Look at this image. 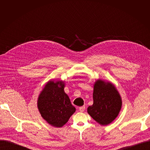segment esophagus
<instances>
[{
    "label": "esophagus",
    "instance_id": "obj_1",
    "mask_svg": "<svg viewBox=\"0 0 150 150\" xmlns=\"http://www.w3.org/2000/svg\"><path fill=\"white\" fill-rule=\"evenodd\" d=\"M84 110H85V106H81V107L79 108V111H81V112H83V111H84Z\"/></svg>",
    "mask_w": 150,
    "mask_h": 150
}]
</instances>
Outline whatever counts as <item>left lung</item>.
<instances>
[{
  "mask_svg": "<svg viewBox=\"0 0 150 150\" xmlns=\"http://www.w3.org/2000/svg\"><path fill=\"white\" fill-rule=\"evenodd\" d=\"M93 104L88 108V114L101 125L115 120L121 110L122 101L115 86L101 79L94 84Z\"/></svg>",
  "mask_w": 150,
  "mask_h": 150,
  "instance_id": "1",
  "label": "left lung"
}]
</instances>
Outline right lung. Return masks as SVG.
<instances>
[{
	"label": "right lung",
	"instance_id": "add662e5",
	"mask_svg": "<svg viewBox=\"0 0 150 150\" xmlns=\"http://www.w3.org/2000/svg\"><path fill=\"white\" fill-rule=\"evenodd\" d=\"M62 81H49L40 93L38 107L41 116L54 127H62L76 111L64 91Z\"/></svg>",
	"mask_w": 150,
	"mask_h": 150
}]
</instances>
